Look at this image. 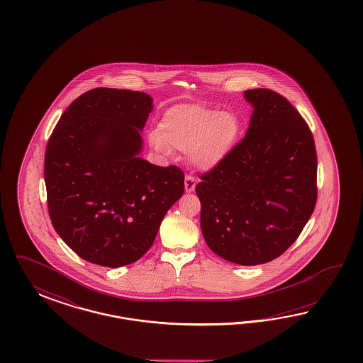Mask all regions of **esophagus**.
<instances>
[{"instance_id": "34e87169", "label": "esophagus", "mask_w": 363, "mask_h": 363, "mask_svg": "<svg viewBox=\"0 0 363 363\" xmlns=\"http://www.w3.org/2000/svg\"><path fill=\"white\" fill-rule=\"evenodd\" d=\"M196 185H197V179H196V177L186 174V177H185V190H186V193H191V191H194Z\"/></svg>"}]
</instances>
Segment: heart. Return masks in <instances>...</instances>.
Here are the masks:
<instances>
[{"label": "heart", "mask_w": 363, "mask_h": 363, "mask_svg": "<svg viewBox=\"0 0 363 363\" xmlns=\"http://www.w3.org/2000/svg\"><path fill=\"white\" fill-rule=\"evenodd\" d=\"M241 123L237 116L216 108L182 104L166 110L158 133L150 141L158 150L189 152L193 165L211 169L230 153L237 143Z\"/></svg>", "instance_id": "obj_1"}]
</instances>
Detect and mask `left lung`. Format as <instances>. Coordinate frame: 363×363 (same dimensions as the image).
<instances>
[{
  "mask_svg": "<svg viewBox=\"0 0 363 363\" xmlns=\"http://www.w3.org/2000/svg\"><path fill=\"white\" fill-rule=\"evenodd\" d=\"M249 129L223 161L201 174V229L210 249L243 266L270 262L297 241L318 196L317 152L289 99L250 89Z\"/></svg>",
  "mask_w": 363,
  "mask_h": 363,
  "instance_id": "left-lung-1",
  "label": "left lung"
}]
</instances>
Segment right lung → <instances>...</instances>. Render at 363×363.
Wrapping results in <instances>:
<instances>
[{"mask_svg": "<svg viewBox=\"0 0 363 363\" xmlns=\"http://www.w3.org/2000/svg\"><path fill=\"white\" fill-rule=\"evenodd\" d=\"M153 99L143 91L96 88L74 99L49 137L44 177L57 234L82 259L105 267L138 261L170 206L184 172L138 157Z\"/></svg>", "mask_w": 363, "mask_h": 363, "instance_id": "1", "label": "right lung"}]
</instances>
